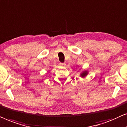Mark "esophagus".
Here are the masks:
<instances>
[{
    "label": "esophagus",
    "instance_id": "34e87169",
    "mask_svg": "<svg viewBox=\"0 0 127 127\" xmlns=\"http://www.w3.org/2000/svg\"><path fill=\"white\" fill-rule=\"evenodd\" d=\"M60 65H61V66H65V63H60Z\"/></svg>",
    "mask_w": 127,
    "mask_h": 127
}]
</instances>
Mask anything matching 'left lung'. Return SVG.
Returning a JSON list of instances; mask_svg holds the SVG:
<instances>
[{"instance_id": "obj_1", "label": "left lung", "mask_w": 127, "mask_h": 127, "mask_svg": "<svg viewBox=\"0 0 127 127\" xmlns=\"http://www.w3.org/2000/svg\"><path fill=\"white\" fill-rule=\"evenodd\" d=\"M88 74V71H84L83 72H81V75H80V76L81 77H85L86 76H87Z\"/></svg>"}]
</instances>
